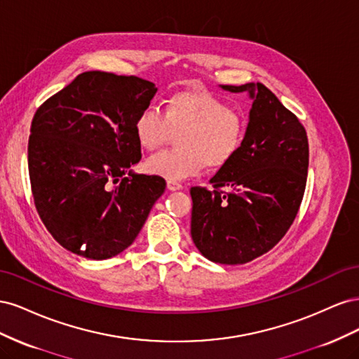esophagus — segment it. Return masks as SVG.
I'll list each match as a JSON object with an SVG mask.
<instances>
[{
	"instance_id": "obj_1",
	"label": "esophagus",
	"mask_w": 359,
	"mask_h": 359,
	"mask_svg": "<svg viewBox=\"0 0 359 359\" xmlns=\"http://www.w3.org/2000/svg\"><path fill=\"white\" fill-rule=\"evenodd\" d=\"M168 189H169L170 191H177V190H181V189H182V186H181V184H180L178 181H172V180H169V181H168Z\"/></svg>"
}]
</instances>
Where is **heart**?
Masks as SVG:
<instances>
[{
	"label": "heart",
	"instance_id": "1",
	"mask_svg": "<svg viewBox=\"0 0 359 359\" xmlns=\"http://www.w3.org/2000/svg\"><path fill=\"white\" fill-rule=\"evenodd\" d=\"M178 132V148L149 157L148 172L180 181L196 175L205 165L226 166L240 153L247 121L229 103L202 90L173 93L163 102V114L147 106L135 119V136L148 151L160 148Z\"/></svg>",
	"mask_w": 359,
	"mask_h": 359
}]
</instances>
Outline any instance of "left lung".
Wrapping results in <instances>:
<instances>
[{"label":"left lung","instance_id":"obj_1","mask_svg":"<svg viewBox=\"0 0 359 359\" xmlns=\"http://www.w3.org/2000/svg\"><path fill=\"white\" fill-rule=\"evenodd\" d=\"M253 100L244 144L210 180L191 187V240L215 264L241 265L269 252L298 214L309 170L299 119L264 83L222 85Z\"/></svg>","mask_w":359,"mask_h":359}]
</instances>
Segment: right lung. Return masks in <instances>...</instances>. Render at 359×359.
I'll list each match as a JSON object with an SVG mask.
<instances>
[{
    "label": "right lung",
    "mask_w": 359,
    "mask_h": 359,
    "mask_svg": "<svg viewBox=\"0 0 359 359\" xmlns=\"http://www.w3.org/2000/svg\"><path fill=\"white\" fill-rule=\"evenodd\" d=\"M156 93L137 76L85 72L32 118V198L43 224L69 252L94 260L124 252L165 193L161 177L128 170L142 157L135 119Z\"/></svg>",
    "instance_id": "add662e5"
}]
</instances>
